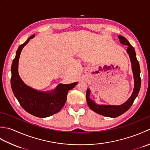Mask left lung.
<instances>
[{
  "label": "left lung",
  "mask_w": 150,
  "mask_h": 150,
  "mask_svg": "<svg viewBox=\"0 0 150 150\" xmlns=\"http://www.w3.org/2000/svg\"><path fill=\"white\" fill-rule=\"evenodd\" d=\"M121 44L123 45L128 46V49L126 50L127 53H128L130 60L132 62V68L133 73V77H134V89H133V93L128 100L125 103L119 106H114V105H99L95 103V101L90 99V94L91 91L90 89H87L86 92V100L88 106L91 108L95 112L101 115L106 116L108 117H117L125 113L128 111L129 108L132 106L135 98L137 97L138 93L141 88V79L140 73V66L137 59L136 57V53L134 47L129 44L128 40L125 37L121 35L118 36Z\"/></svg>",
  "instance_id": "8db88e82"
}]
</instances>
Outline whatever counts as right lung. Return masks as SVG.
Masks as SVG:
<instances>
[{
    "instance_id": "add662e5",
    "label": "right lung",
    "mask_w": 150,
    "mask_h": 150,
    "mask_svg": "<svg viewBox=\"0 0 150 150\" xmlns=\"http://www.w3.org/2000/svg\"><path fill=\"white\" fill-rule=\"evenodd\" d=\"M35 34L30 37L18 47L11 65V86L15 97L23 109L33 115L44 118L58 113L64 106L68 91L74 88L78 82L69 84H59L51 91H40L28 86L22 81L18 72V60L22 48Z\"/></svg>"
}]
</instances>
